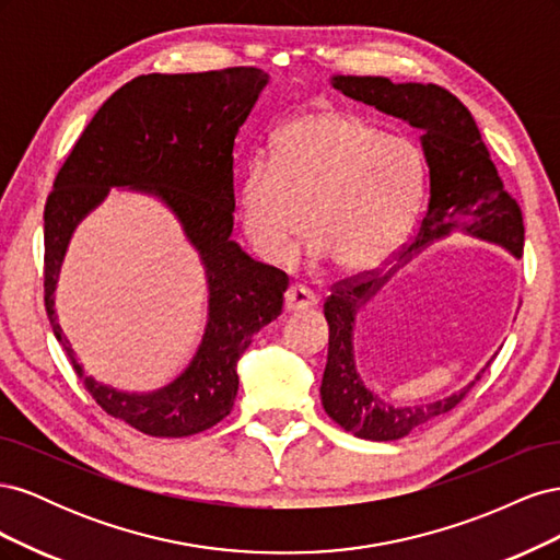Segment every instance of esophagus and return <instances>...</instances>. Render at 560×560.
<instances>
[{"label":"esophagus","mask_w":560,"mask_h":560,"mask_svg":"<svg viewBox=\"0 0 560 560\" xmlns=\"http://www.w3.org/2000/svg\"><path fill=\"white\" fill-rule=\"evenodd\" d=\"M317 303L315 294L311 290H306V287L301 284H292L290 290L284 292V311L287 313H301V311H308L313 308Z\"/></svg>","instance_id":"34e87169"}]
</instances>
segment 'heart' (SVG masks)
<instances>
[{
	"label": "heart",
	"instance_id": "obj_1",
	"mask_svg": "<svg viewBox=\"0 0 560 560\" xmlns=\"http://www.w3.org/2000/svg\"><path fill=\"white\" fill-rule=\"evenodd\" d=\"M422 191L425 163L413 142L385 135L360 114L325 107L276 130L270 156L243 167L235 206L259 259L290 261L303 210L311 257L360 276L404 243Z\"/></svg>",
	"mask_w": 560,
	"mask_h": 560
}]
</instances>
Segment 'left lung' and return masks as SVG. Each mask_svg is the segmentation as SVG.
<instances>
[{
    "instance_id": "left-lung-1",
    "label": "left lung",
    "mask_w": 560,
    "mask_h": 560,
    "mask_svg": "<svg viewBox=\"0 0 560 560\" xmlns=\"http://www.w3.org/2000/svg\"><path fill=\"white\" fill-rule=\"evenodd\" d=\"M334 89L364 105L404 118L422 130V149L430 167V202L418 231L401 254L444 238L463 229L477 238L523 254V214L516 198L504 189L490 161L481 132L469 109L436 83H393L385 77H334ZM387 276L378 270L346 278L331 287L325 301L329 325V354L322 376V406L346 432L371 442H395L418 425L444 416L465 399L469 387L422 406H393L369 393L352 360L354 313L374 296Z\"/></svg>"
}]
</instances>
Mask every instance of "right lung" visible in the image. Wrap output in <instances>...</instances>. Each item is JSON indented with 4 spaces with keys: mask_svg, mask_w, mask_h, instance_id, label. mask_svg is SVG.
<instances>
[{
    "mask_svg": "<svg viewBox=\"0 0 560 560\" xmlns=\"http://www.w3.org/2000/svg\"><path fill=\"white\" fill-rule=\"evenodd\" d=\"M266 81L257 67L135 77L95 112L46 198L44 306L50 327L100 409L149 436H191L224 420L238 395L235 364L252 336L282 313L290 278L249 259L231 241L233 147ZM109 185L161 195L207 264V336L190 369L151 396L116 394L83 375L52 311L69 235Z\"/></svg>",
    "mask_w": 560,
    "mask_h": 560,
    "instance_id": "add662e5",
    "label": "right lung"
}]
</instances>
